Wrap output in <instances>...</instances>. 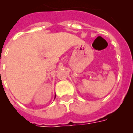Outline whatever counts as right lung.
<instances>
[{"label":"right lung","instance_id":"add662e5","mask_svg":"<svg viewBox=\"0 0 133 133\" xmlns=\"http://www.w3.org/2000/svg\"><path fill=\"white\" fill-rule=\"evenodd\" d=\"M55 97H56V95H55V97H54V99H55Z\"/></svg>","mask_w":133,"mask_h":133}]
</instances>
